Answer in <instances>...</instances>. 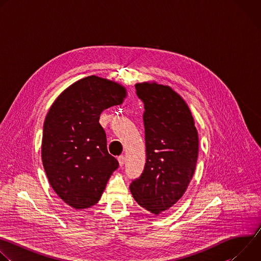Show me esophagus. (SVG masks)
<instances>
[{
    "mask_svg": "<svg viewBox=\"0 0 261 261\" xmlns=\"http://www.w3.org/2000/svg\"><path fill=\"white\" fill-rule=\"evenodd\" d=\"M118 160H119V163H120V166H123L125 164V157L123 155L119 156L118 157Z\"/></svg>",
    "mask_w": 261,
    "mask_h": 261,
    "instance_id": "1",
    "label": "esophagus"
}]
</instances>
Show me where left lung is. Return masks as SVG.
Segmentation results:
<instances>
[{
    "instance_id": "1",
    "label": "left lung",
    "mask_w": 261,
    "mask_h": 261,
    "mask_svg": "<svg viewBox=\"0 0 261 261\" xmlns=\"http://www.w3.org/2000/svg\"><path fill=\"white\" fill-rule=\"evenodd\" d=\"M144 104L145 164L130 190L143 208L155 215L168 210L185 193L195 171L198 133L184 99L167 86L136 84Z\"/></svg>"
}]
</instances>
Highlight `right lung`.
I'll list each match as a JSON object with an SVG mask.
<instances>
[{
    "instance_id": "add662e5",
    "label": "right lung",
    "mask_w": 261,
    "mask_h": 261,
    "mask_svg": "<svg viewBox=\"0 0 261 261\" xmlns=\"http://www.w3.org/2000/svg\"><path fill=\"white\" fill-rule=\"evenodd\" d=\"M126 90L97 76L83 79L65 90L45 118L42 162L56 193L74 208L97 203L118 167L107 151L99 123L103 110L120 105Z\"/></svg>"
}]
</instances>
